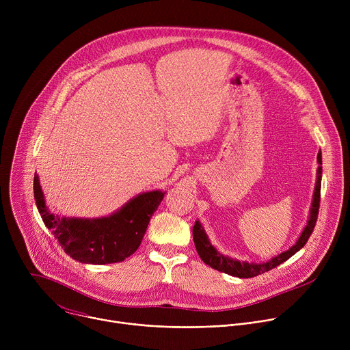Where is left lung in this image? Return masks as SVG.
Masks as SVG:
<instances>
[{
	"mask_svg": "<svg viewBox=\"0 0 350 350\" xmlns=\"http://www.w3.org/2000/svg\"><path fill=\"white\" fill-rule=\"evenodd\" d=\"M317 162H319V169H317V181H316V187H314V193H313V201H312V208H310V216L308 220L306 227L304 228L301 237L297 238L296 243L292 245L288 251L280 254L278 256L273 258L269 262L265 263H249V262H239L237 259L224 256L223 254H220L217 249L211 243L202 224L199 223V220L195 221V226L192 228V237H193V243L196 247V252L204 260L205 265L211 266L215 270H219L221 273L234 275V277H239V278H252L256 277L259 274H263L277 266H280L281 263H284L285 260H288L291 256H293L297 251L306 245L308 239L310 238L316 221H317V216H319V208H320V191H321V173H323V161H321V152H319L317 155Z\"/></svg>",
	"mask_w": 350,
	"mask_h": 350,
	"instance_id": "8db88e82",
	"label": "left lung"
}]
</instances>
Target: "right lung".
Here are the masks:
<instances>
[{
	"label": "right lung",
	"instance_id": "right-lung-1",
	"mask_svg": "<svg viewBox=\"0 0 350 350\" xmlns=\"http://www.w3.org/2000/svg\"><path fill=\"white\" fill-rule=\"evenodd\" d=\"M34 199L41 219L65 254L80 263L107 265L133 255L165 192L157 189L137 195L118 212L101 219L59 217L48 211L38 176L34 174Z\"/></svg>",
	"mask_w": 350,
	"mask_h": 350
}]
</instances>
